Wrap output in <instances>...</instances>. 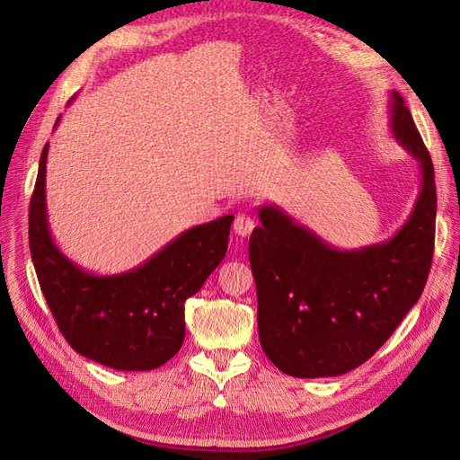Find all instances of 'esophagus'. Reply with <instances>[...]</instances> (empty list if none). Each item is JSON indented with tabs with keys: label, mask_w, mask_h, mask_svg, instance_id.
I'll return each instance as SVG.
<instances>
[{
	"label": "esophagus",
	"mask_w": 460,
	"mask_h": 460,
	"mask_svg": "<svg viewBox=\"0 0 460 460\" xmlns=\"http://www.w3.org/2000/svg\"><path fill=\"white\" fill-rule=\"evenodd\" d=\"M232 228H234L235 234L242 235V238H247V235L252 234L253 228H255V218L252 215H238L234 218Z\"/></svg>",
	"instance_id": "obj_1"
}]
</instances>
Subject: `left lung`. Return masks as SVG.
Returning <instances> with one entry per match:
<instances>
[{
  "mask_svg": "<svg viewBox=\"0 0 460 460\" xmlns=\"http://www.w3.org/2000/svg\"><path fill=\"white\" fill-rule=\"evenodd\" d=\"M394 137L420 164V193L394 238L368 247H332L288 217L259 207L249 238L264 355L294 378L357 368L380 349L422 296L434 255L436 178L405 100L392 92Z\"/></svg>",
  "mask_w": 460,
  "mask_h": 460,
  "instance_id": "left-lung-1",
  "label": "left lung"
}]
</instances>
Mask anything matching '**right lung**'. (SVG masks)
Returning <instances> with one entry per match:
<instances>
[{
  "mask_svg": "<svg viewBox=\"0 0 460 460\" xmlns=\"http://www.w3.org/2000/svg\"><path fill=\"white\" fill-rule=\"evenodd\" d=\"M59 122V119H58ZM46 144L29 211V242L48 307L73 349L115 370H153L172 358L186 336L184 303L225 259L226 215L182 232L140 267L95 276L66 259L49 234Z\"/></svg>",
  "mask_w": 460,
  "mask_h": 460,
  "instance_id": "right-lung-1",
  "label": "right lung"
}]
</instances>
